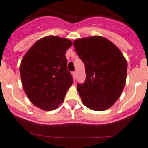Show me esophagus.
<instances>
[{"instance_id":"34e87169","label":"esophagus","mask_w":148,"mask_h":148,"mask_svg":"<svg viewBox=\"0 0 148 148\" xmlns=\"http://www.w3.org/2000/svg\"><path fill=\"white\" fill-rule=\"evenodd\" d=\"M73 76L74 79H76V77H77V73H76L75 71L73 72Z\"/></svg>"}]
</instances>
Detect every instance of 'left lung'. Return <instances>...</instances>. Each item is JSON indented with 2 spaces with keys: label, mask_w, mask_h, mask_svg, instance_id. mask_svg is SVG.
<instances>
[{
  "label": "left lung",
  "mask_w": 148,
  "mask_h": 148,
  "mask_svg": "<svg viewBox=\"0 0 148 148\" xmlns=\"http://www.w3.org/2000/svg\"><path fill=\"white\" fill-rule=\"evenodd\" d=\"M73 46L86 69L85 82L77 84L82 102L93 111L109 109L125 86L127 62L124 55L112 42L99 36L78 39Z\"/></svg>",
  "instance_id": "8db88e82"
}]
</instances>
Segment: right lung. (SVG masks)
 Masks as SVG:
<instances>
[{"label": "right lung", "mask_w": 148, "mask_h": 148, "mask_svg": "<svg viewBox=\"0 0 148 148\" xmlns=\"http://www.w3.org/2000/svg\"><path fill=\"white\" fill-rule=\"evenodd\" d=\"M71 45L68 39L45 36L34 44L21 60L20 74L25 93L43 110L58 109L73 83L65 57Z\"/></svg>", "instance_id": "add662e5"}]
</instances>
